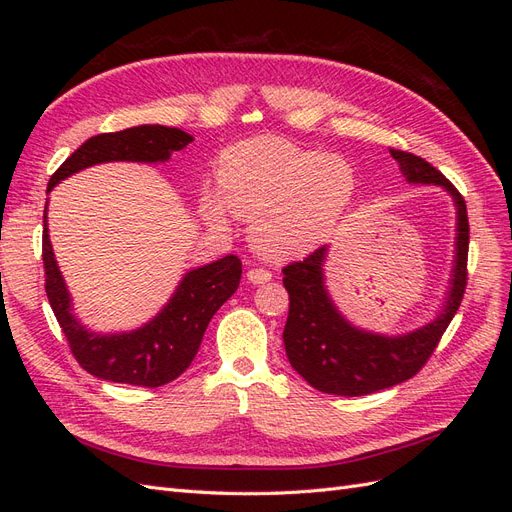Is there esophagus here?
<instances>
[{
  "label": "esophagus",
  "mask_w": 512,
  "mask_h": 512,
  "mask_svg": "<svg viewBox=\"0 0 512 512\" xmlns=\"http://www.w3.org/2000/svg\"><path fill=\"white\" fill-rule=\"evenodd\" d=\"M271 271H267V269H260V267H256V269H250L247 271V280H250L252 284H265V282H269L271 280Z\"/></svg>",
  "instance_id": "34e87169"
}]
</instances>
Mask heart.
<instances>
[{
	"label": "heart",
	"mask_w": 512,
	"mask_h": 512,
	"mask_svg": "<svg viewBox=\"0 0 512 512\" xmlns=\"http://www.w3.org/2000/svg\"><path fill=\"white\" fill-rule=\"evenodd\" d=\"M218 179L222 196L205 194V218L224 224L230 209L252 220V245L271 260L314 250L342 218L354 192V173L344 158L273 136L228 147Z\"/></svg>",
	"instance_id": "1"
}]
</instances>
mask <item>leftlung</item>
Wrapping results in <instances>:
<instances>
[{"label": "left lung", "instance_id": "left-lung-1", "mask_svg": "<svg viewBox=\"0 0 512 512\" xmlns=\"http://www.w3.org/2000/svg\"><path fill=\"white\" fill-rule=\"evenodd\" d=\"M391 156L410 183L442 185L455 198L457 256L451 292H448L442 314L425 324L423 329L401 337H384L354 329L335 309L327 288H324L322 273L327 245L284 267V286L290 297L284 327L288 361L314 389L329 395H369L416 376L429 361L433 350L438 348L444 331L457 314L463 292H466L470 245L466 200L436 166L423 158L401 149H391Z\"/></svg>", "mask_w": 512, "mask_h": 512}]
</instances>
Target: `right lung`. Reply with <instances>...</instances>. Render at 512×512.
Listing matches in <instances>:
<instances>
[{"mask_svg":"<svg viewBox=\"0 0 512 512\" xmlns=\"http://www.w3.org/2000/svg\"><path fill=\"white\" fill-rule=\"evenodd\" d=\"M192 141L190 134L166 126H136L91 136L55 170L46 192L87 166L100 162H164L170 153L181 151ZM42 262L46 297L79 365L100 380L149 389L173 382L190 367L209 320L235 294L241 280V260L235 254L224 256L185 275L173 299L143 329L98 335L87 331L72 314L70 294L46 230V211Z\"/></svg>","mask_w":512,"mask_h":512,"instance_id":"1","label":"right lung"}]
</instances>
